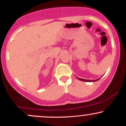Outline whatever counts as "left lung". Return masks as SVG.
Instances as JSON below:
<instances>
[{
  "instance_id": "obj_1",
  "label": "left lung",
  "mask_w": 126,
  "mask_h": 126,
  "mask_svg": "<svg viewBox=\"0 0 126 126\" xmlns=\"http://www.w3.org/2000/svg\"><path fill=\"white\" fill-rule=\"evenodd\" d=\"M78 78L79 79V80H82V81H85V82H95V81H96V80H99V79H100V78H99V79H96V80H86V79H81V78Z\"/></svg>"
}]
</instances>
